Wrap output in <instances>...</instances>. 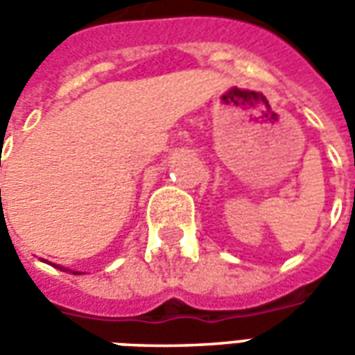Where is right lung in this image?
I'll list each match as a JSON object with an SVG mask.
<instances>
[{
	"label": "right lung",
	"mask_w": 355,
	"mask_h": 355,
	"mask_svg": "<svg viewBox=\"0 0 355 355\" xmlns=\"http://www.w3.org/2000/svg\"><path fill=\"white\" fill-rule=\"evenodd\" d=\"M0 192H1V190H0ZM73 274H78V272H73Z\"/></svg>",
	"instance_id": "right-lung-1"
}]
</instances>
